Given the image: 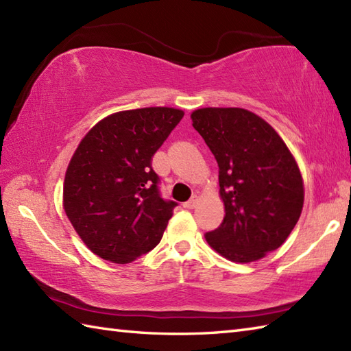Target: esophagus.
<instances>
[{
  "instance_id": "34e87169",
  "label": "esophagus",
  "mask_w": 351,
  "mask_h": 351,
  "mask_svg": "<svg viewBox=\"0 0 351 351\" xmlns=\"http://www.w3.org/2000/svg\"><path fill=\"white\" fill-rule=\"evenodd\" d=\"M196 205H197V197H196V196H193V197L189 200V202L184 204V206L189 208V210H193V208H196Z\"/></svg>"
}]
</instances>
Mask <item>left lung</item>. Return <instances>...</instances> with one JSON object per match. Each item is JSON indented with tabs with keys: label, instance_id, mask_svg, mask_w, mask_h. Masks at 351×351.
Segmentation results:
<instances>
[{
	"label": "left lung",
	"instance_id": "1",
	"mask_svg": "<svg viewBox=\"0 0 351 351\" xmlns=\"http://www.w3.org/2000/svg\"><path fill=\"white\" fill-rule=\"evenodd\" d=\"M195 128L219 164L221 225L206 232L211 247L234 263H252L287 240L303 208L294 156L264 119L244 108H200Z\"/></svg>",
	"mask_w": 351,
	"mask_h": 351
}]
</instances>
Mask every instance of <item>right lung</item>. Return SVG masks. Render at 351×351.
<instances>
[{"label":"right lung","instance_id":"right-lung-1","mask_svg":"<svg viewBox=\"0 0 351 351\" xmlns=\"http://www.w3.org/2000/svg\"><path fill=\"white\" fill-rule=\"evenodd\" d=\"M182 117L167 107L121 111L81 140L66 170L63 205L95 255L126 264L161 241L178 204L161 197L152 156Z\"/></svg>","mask_w":351,"mask_h":351}]
</instances>
